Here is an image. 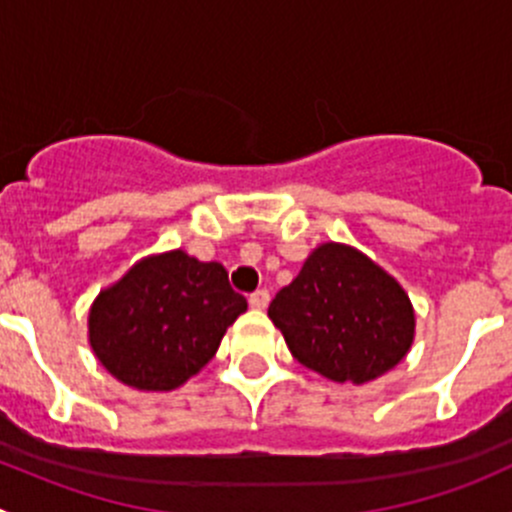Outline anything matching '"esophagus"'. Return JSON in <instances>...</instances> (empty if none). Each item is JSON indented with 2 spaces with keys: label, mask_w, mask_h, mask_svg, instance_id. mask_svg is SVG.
Wrapping results in <instances>:
<instances>
[{
  "label": "esophagus",
  "mask_w": 512,
  "mask_h": 512,
  "mask_svg": "<svg viewBox=\"0 0 512 512\" xmlns=\"http://www.w3.org/2000/svg\"><path fill=\"white\" fill-rule=\"evenodd\" d=\"M270 304V292L267 289H257L250 294V307L252 309H265Z\"/></svg>",
  "instance_id": "1"
}]
</instances>
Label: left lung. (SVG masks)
Here are the masks:
<instances>
[{
	"instance_id": "obj_1",
	"label": "left lung",
	"mask_w": 512,
	"mask_h": 512,
	"mask_svg": "<svg viewBox=\"0 0 512 512\" xmlns=\"http://www.w3.org/2000/svg\"><path fill=\"white\" fill-rule=\"evenodd\" d=\"M299 364L327 379L366 384L414 344L409 294L364 252L319 245L267 309Z\"/></svg>"
}]
</instances>
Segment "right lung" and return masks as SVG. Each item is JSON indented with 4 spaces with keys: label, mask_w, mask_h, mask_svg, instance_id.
<instances>
[{
    "label": "right lung",
    "mask_w": 512,
    "mask_h": 512,
    "mask_svg": "<svg viewBox=\"0 0 512 512\" xmlns=\"http://www.w3.org/2000/svg\"><path fill=\"white\" fill-rule=\"evenodd\" d=\"M247 309L220 262L183 250L136 262L91 304L89 342L111 376L141 391H173L198 374Z\"/></svg>",
    "instance_id": "add662e5"
}]
</instances>
